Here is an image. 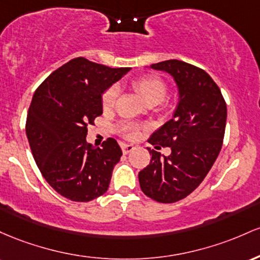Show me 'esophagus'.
I'll use <instances>...</instances> for the list:
<instances>
[{
	"label": "esophagus",
	"mask_w": 260,
	"mask_h": 260,
	"mask_svg": "<svg viewBox=\"0 0 260 260\" xmlns=\"http://www.w3.org/2000/svg\"><path fill=\"white\" fill-rule=\"evenodd\" d=\"M134 145H130V144H121V150H122V153L124 154H127L130 153L131 151H134Z\"/></svg>",
	"instance_id": "34e87169"
}]
</instances>
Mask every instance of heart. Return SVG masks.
Here are the masks:
<instances>
[{
  "label": "heart",
  "instance_id": "obj_1",
  "mask_svg": "<svg viewBox=\"0 0 260 260\" xmlns=\"http://www.w3.org/2000/svg\"><path fill=\"white\" fill-rule=\"evenodd\" d=\"M133 88L139 93L140 97L144 99L146 103L154 104V106L161 103L167 95V84L161 78L153 75L142 76L135 80L133 82ZM116 97H118V88L114 86L108 88L102 97V104H103L104 109H110L114 106ZM124 134L133 138L138 134V129L133 125H125Z\"/></svg>",
  "mask_w": 260,
  "mask_h": 260
}]
</instances>
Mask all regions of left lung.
<instances>
[{
  "instance_id": "8db88e82",
  "label": "left lung",
  "mask_w": 260,
  "mask_h": 260,
  "mask_svg": "<svg viewBox=\"0 0 260 260\" xmlns=\"http://www.w3.org/2000/svg\"><path fill=\"white\" fill-rule=\"evenodd\" d=\"M150 69L173 77L178 104L171 120L148 140L171 147L163 156L150 150L151 162L139 173L145 195L158 203L184 199L209 173L216 161L224 135L227 107L220 88L204 70L179 60L153 63Z\"/></svg>"
}]
</instances>
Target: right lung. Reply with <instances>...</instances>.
Returning <instances> with one entry per match:
<instances>
[{"instance_id":"1","label":"right lung","mask_w":260,"mask_h":260,"mask_svg":"<svg viewBox=\"0 0 260 260\" xmlns=\"http://www.w3.org/2000/svg\"><path fill=\"white\" fill-rule=\"evenodd\" d=\"M130 71L76 57L38 87L25 133L43 177L60 195L91 201L108 190L121 148L108 139L102 148L87 144V125L103 113L102 94Z\"/></svg>"}]
</instances>
